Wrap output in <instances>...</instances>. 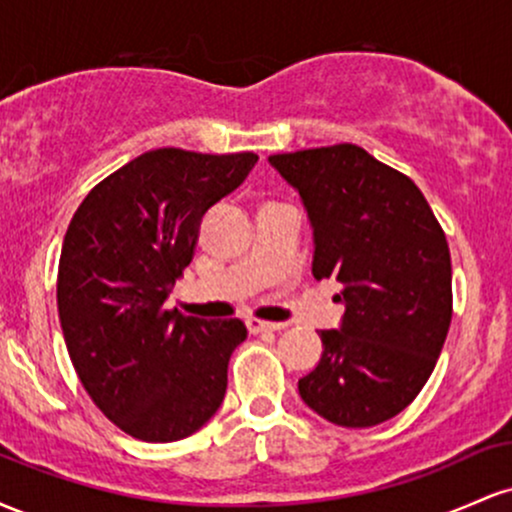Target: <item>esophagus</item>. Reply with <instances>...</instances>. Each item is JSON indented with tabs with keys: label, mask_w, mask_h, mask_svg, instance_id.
I'll use <instances>...</instances> for the list:
<instances>
[{
	"label": "esophagus",
	"mask_w": 512,
	"mask_h": 512,
	"mask_svg": "<svg viewBox=\"0 0 512 512\" xmlns=\"http://www.w3.org/2000/svg\"><path fill=\"white\" fill-rule=\"evenodd\" d=\"M284 322H264V320H255V317H252V320H248V330L250 332H279V330H284Z\"/></svg>",
	"instance_id": "esophagus-1"
}]
</instances>
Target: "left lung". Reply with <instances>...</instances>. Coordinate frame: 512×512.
<instances>
[{
  "label": "left lung",
  "instance_id": "8db88e82",
  "mask_svg": "<svg viewBox=\"0 0 512 512\" xmlns=\"http://www.w3.org/2000/svg\"><path fill=\"white\" fill-rule=\"evenodd\" d=\"M313 223L315 279L342 284V327L298 392L322 419L368 428L397 416L431 378L452 320L443 228L414 180L356 144L269 156Z\"/></svg>",
  "mask_w": 512,
  "mask_h": 512
}]
</instances>
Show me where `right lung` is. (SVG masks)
<instances>
[{
	"label": "right lung",
	"mask_w": 512,
	"mask_h": 512,
	"mask_svg": "<svg viewBox=\"0 0 512 512\" xmlns=\"http://www.w3.org/2000/svg\"><path fill=\"white\" fill-rule=\"evenodd\" d=\"M257 154L154 149L98 182L62 243L57 310L81 385L117 428L146 443L199 431L221 407L238 317L166 310L192 262L202 216L248 178Z\"/></svg>",
	"instance_id": "1"
}]
</instances>
